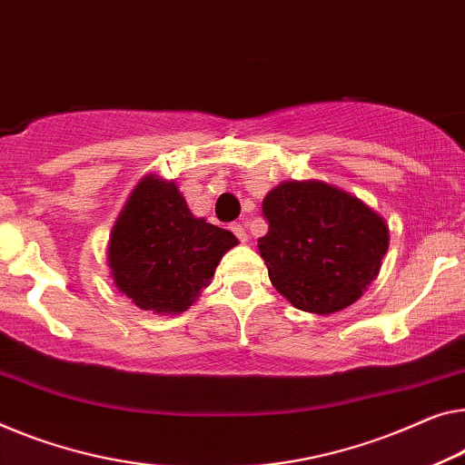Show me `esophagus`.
<instances>
[{
  "mask_svg": "<svg viewBox=\"0 0 465 465\" xmlns=\"http://www.w3.org/2000/svg\"><path fill=\"white\" fill-rule=\"evenodd\" d=\"M230 230L235 233V238H238L240 242H246L248 240V233H246L244 225H242V223H232Z\"/></svg>",
  "mask_w": 465,
  "mask_h": 465,
  "instance_id": "34e87169",
  "label": "esophagus"
}]
</instances>
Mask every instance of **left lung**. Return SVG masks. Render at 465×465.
Segmentation results:
<instances>
[{"label": "left lung", "instance_id": "1", "mask_svg": "<svg viewBox=\"0 0 465 465\" xmlns=\"http://www.w3.org/2000/svg\"><path fill=\"white\" fill-rule=\"evenodd\" d=\"M269 232L259 252L283 299L330 315L361 299L388 251V225L349 192L323 182H283L262 200Z\"/></svg>", "mask_w": 465, "mask_h": 465}]
</instances>
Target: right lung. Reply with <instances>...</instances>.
Masks as SVG:
<instances>
[{"label":"right lung","mask_w":465,"mask_h":465,"mask_svg":"<svg viewBox=\"0 0 465 465\" xmlns=\"http://www.w3.org/2000/svg\"><path fill=\"white\" fill-rule=\"evenodd\" d=\"M232 232L196 219L175 182L154 175L135 185L108 242L114 286L143 311L182 313L209 286Z\"/></svg>","instance_id":"1"}]
</instances>
